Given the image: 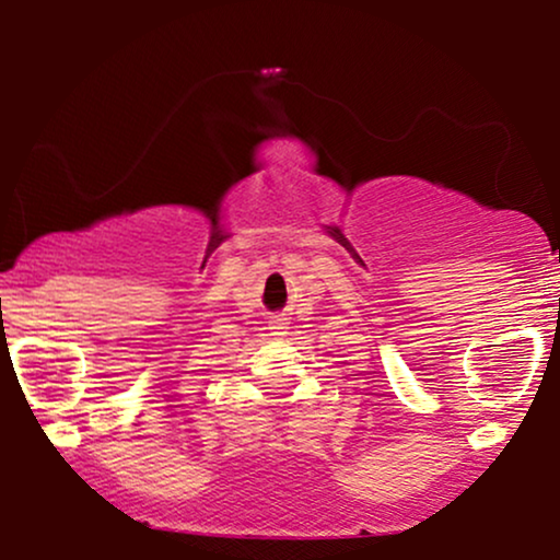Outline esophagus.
Returning a JSON list of instances; mask_svg holds the SVG:
<instances>
[{
	"instance_id": "1",
	"label": "esophagus",
	"mask_w": 560,
	"mask_h": 560,
	"mask_svg": "<svg viewBox=\"0 0 560 560\" xmlns=\"http://www.w3.org/2000/svg\"><path fill=\"white\" fill-rule=\"evenodd\" d=\"M270 328H272L275 334H282V328H285V318L272 316V318H270Z\"/></svg>"
}]
</instances>
